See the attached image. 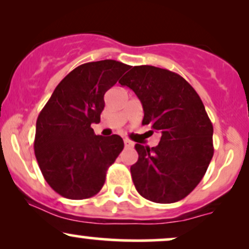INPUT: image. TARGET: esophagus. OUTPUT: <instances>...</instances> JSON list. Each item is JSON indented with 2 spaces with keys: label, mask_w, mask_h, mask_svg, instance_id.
<instances>
[{
  "label": "esophagus",
  "mask_w": 249,
  "mask_h": 249,
  "mask_svg": "<svg viewBox=\"0 0 249 249\" xmlns=\"http://www.w3.org/2000/svg\"><path fill=\"white\" fill-rule=\"evenodd\" d=\"M124 144H125V146H126V147H132L133 145H134V142H131L130 139L125 138V139H124Z\"/></svg>",
  "instance_id": "esophagus-1"
}]
</instances>
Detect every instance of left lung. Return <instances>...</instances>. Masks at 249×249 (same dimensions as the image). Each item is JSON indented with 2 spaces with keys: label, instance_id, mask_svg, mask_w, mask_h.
Returning <instances> with one entry per match:
<instances>
[{
  "label": "left lung",
  "instance_id": "obj_1",
  "mask_svg": "<svg viewBox=\"0 0 249 249\" xmlns=\"http://www.w3.org/2000/svg\"><path fill=\"white\" fill-rule=\"evenodd\" d=\"M119 83L141 99L142 125L161 134L156 147L134 146V187L158 204L184 199L204 178L214 153L213 125L199 95L178 73L152 65L133 67Z\"/></svg>",
  "mask_w": 249,
  "mask_h": 249
}]
</instances>
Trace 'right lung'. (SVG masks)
Returning a JSON list of instances; mask_svg holds the SVG:
<instances>
[{
	"instance_id": "obj_1",
	"label": "right lung",
	"mask_w": 249,
	"mask_h": 249,
	"mask_svg": "<svg viewBox=\"0 0 249 249\" xmlns=\"http://www.w3.org/2000/svg\"><path fill=\"white\" fill-rule=\"evenodd\" d=\"M130 68L113 59L84 63L62 79L39 112L37 162L45 181L64 198L96 196L124 148L122 137L96 136L91 124L101 122L105 92Z\"/></svg>"
}]
</instances>
